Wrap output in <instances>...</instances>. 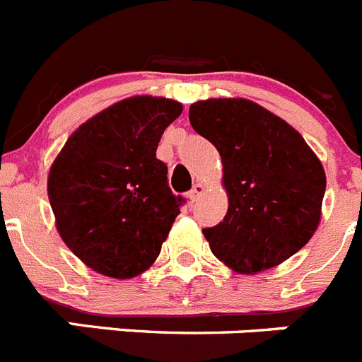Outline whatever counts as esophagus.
<instances>
[{"label":"esophagus","instance_id":"34e87169","mask_svg":"<svg viewBox=\"0 0 362 362\" xmlns=\"http://www.w3.org/2000/svg\"><path fill=\"white\" fill-rule=\"evenodd\" d=\"M204 194V187L201 183H196L194 185V188H192L190 192H188V199L192 201V203H196V201H199V197Z\"/></svg>","mask_w":362,"mask_h":362}]
</instances>
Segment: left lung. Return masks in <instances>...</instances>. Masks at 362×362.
<instances>
[{"mask_svg": "<svg viewBox=\"0 0 362 362\" xmlns=\"http://www.w3.org/2000/svg\"><path fill=\"white\" fill-rule=\"evenodd\" d=\"M190 124L217 148L228 212L204 228L214 255L239 274L292 257L321 221L326 175L293 127L248 99L190 105Z\"/></svg>", "mask_w": 362, "mask_h": 362, "instance_id": "8db88e82", "label": "left lung"}]
</instances>
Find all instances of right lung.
I'll return each instance as SVG.
<instances>
[{"mask_svg": "<svg viewBox=\"0 0 362 362\" xmlns=\"http://www.w3.org/2000/svg\"><path fill=\"white\" fill-rule=\"evenodd\" d=\"M183 105L134 95L83 123L49 172L57 232L92 270L130 279L152 267L185 203L156 158L159 139Z\"/></svg>", "mask_w": 362, "mask_h": 362, "instance_id": "1", "label": "right lung"}]
</instances>
